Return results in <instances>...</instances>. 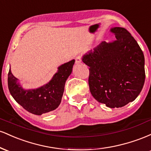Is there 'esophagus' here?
<instances>
[{"instance_id":"34e87169","label":"esophagus","mask_w":151,"mask_h":151,"mask_svg":"<svg viewBox=\"0 0 151 151\" xmlns=\"http://www.w3.org/2000/svg\"><path fill=\"white\" fill-rule=\"evenodd\" d=\"M75 62H76V64H77V65L81 63V58L80 56H78V57H77V58H76Z\"/></svg>"}]
</instances>
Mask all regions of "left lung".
<instances>
[{
	"label": "left lung",
	"mask_w": 151,
	"mask_h": 151,
	"mask_svg": "<svg viewBox=\"0 0 151 151\" xmlns=\"http://www.w3.org/2000/svg\"><path fill=\"white\" fill-rule=\"evenodd\" d=\"M110 32L115 40L102 42L87 52L82 62L89 67V85L93 98L109 108L134 101L145 82V58L133 36L124 27Z\"/></svg>",
	"instance_id": "8db88e82"
}]
</instances>
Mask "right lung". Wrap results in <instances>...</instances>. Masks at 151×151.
<instances>
[{
	"label": "right lung",
	"instance_id": "add662e5",
	"mask_svg": "<svg viewBox=\"0 0 151 151\" xmlns=\"http://www.w3.org/2000/svg\"><path fill=\"white\" fill-rule=\"evenodd\" d=\"M75 60L58 67L56 72L49 82L37 89H25L18 79L14 77L10 70L8 85L13 99L26 111L35 115H42L55 110L62 101L65 82L72 72Z\"/></svg>",
	"mask_w": 151,
	"mask_h": 151
}]
</instances>
